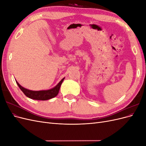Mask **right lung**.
I'll list each match as a JSON object with an SVG mask.
<instances>
[{"label":"right lung","mask_w":146,"mask_h":146,"mask_svg":"<svg viewBox=\"0 0 146 146\" xmlns=\"http://www.w3.org/2000/svg\"><path fill=\"white\" fill-rule=\"evenodd\" d=\"M64 79V78H63L55 87L52 88V89L41 91H32L26 89V88L20 85L19 83L16 80V82L21 90L23 91L24 92V94L26 96L28 97L29 98L38 100H47L55 98V97L56 96L57 94H58L61 85L63 82Z\"/></svg>","instance_id":"right-lung-1"}]
</instances>
